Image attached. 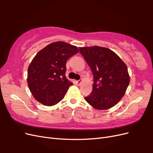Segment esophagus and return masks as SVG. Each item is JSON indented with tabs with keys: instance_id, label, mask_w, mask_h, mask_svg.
<instances>
[{
	"instance_id": "esophagus-1",
	"label": "esophagus",
	"mask_w": 153,
	"mask_h": 153,
	"mask_svg": "<svg viewBox=\"0 0 153 153\" xmlns=\"http://www.w3.org/2000/svg\"><path fill=\"white\" fill-rule=\"evenodd\" d=\"M76 84H77L78 85H80V84H81V80H77V81H76Z\"/></svg>"
}]
</instances>
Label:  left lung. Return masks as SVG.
Here are the masks:
<instances>
[{
  "instance_id": "obj_1",
  "label": "left lung",
  "mask_w": 153,
  "mask_h": 153,
  "mask_svg": "<svg viewBox=\"0 0 153 153\" xmlns=\"http://www.w3.org/2000/svg\"><path fill=\"white\" fill-rule=\"evenodd\" d=\"M79 50L94 76L92 91L85 101L98 110L113 107L126 93L130 82L126 64L107 48L94 46Z\"/></svg>"
}]
</instances>
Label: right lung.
Returning <instances> with one entry per match:
<instances>
[{"mask_svg": "<svg viewBox=\"0 0 153 153\" xmlns=\"http://www.w3.org/2000/svg\"><path fill=\"white\" fill-rule=\"evenodd\" d=\"M78 52L76 46L57 41L37 53L28 68L27 84L39 103L50 106L64 98L73 84L65 75L66 61Z\"/></svg>", "mask_w": 153, "mask_h": 153, "instance_id": "add662e5", "label": "right lung"}]
</instances>
